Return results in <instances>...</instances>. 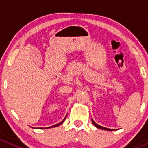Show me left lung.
<instances>
[{
  "label": "left lung",
  "mask_w": 148,
  "mask_h": 148,
  "mask_svg": "<svg viewBox=\"0 0 148 148\" xmlns=\"http://www.w3.org/2000/svg\"><path fill=\"white\" fill-rule=\"evenodd\" d=\"M92 123H93V125H94L95 126H96V127H97V128H100V129H103V130H107V131H111V129H110V128H104V127H103V126H101V125H98V124H96V123H95L94 121H93V119H92Z\"/></svg>",
  "instance_id": "8db88e82"
}]
</instances>
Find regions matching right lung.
Instances as JSON below:
<instances>
[{
  "mask_svg": "<svg viewBox=\"0 0 148 148\" xmlns=\"http://www.w3.org/2000/svg\"><path fill=\"white\" fill-rule=\"evenodd\" d=\"M65 118H64V119H63V121H61V122H60V123H59L56 124V125H52V126L49 127V128H53V127H57V126H58V125H60V124H61V123H63V121H65ZM41 129H42V128H41Z\"/></svg>",
  "mask_w": 148,
  "mask_h": 148,
  "instance_id": "obj_1",
  "label": "right lung"
}]
</instances>
